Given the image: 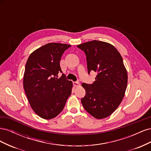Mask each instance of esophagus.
I'll return each mask as SVG.
<instances>
[{
	"mask_svg": "<svg viewBox=\"0 0 151 151\" xmlns=\"http://www.w3.org/2000/svg\"><path fill=\"white\" fill-rule=\"evenodd\" d=\"M73 84H74V86L75 87H79V86H81L80 83H79V81H76V82H74V83H73Z\"/></svg>",
	"mask_w": 151,
	"mask_h": 151,
	"instance_id": "obj_1",
	"label": "esophagus"
}]
</instances>
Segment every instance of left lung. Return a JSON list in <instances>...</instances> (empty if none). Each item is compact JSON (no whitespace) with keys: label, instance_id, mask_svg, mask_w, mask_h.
<instances>
[{"label":"left lung","instance_id":"left-lung-1","mask_svg":"<svg viewBox=\"0 0 151 151\" xmlns=\"http://www.w3.org/2000/svg\"><path fill=\"white\" fill-rule=\"evenodd\" d=\"M86 56L88 74L98 73L92 84H82L86 96L81 103L97 119L106 118L116 110L124 97L128 76L120 53L113 45L93 40L77 45Z\"/></svg>","mask_w":151,"mask_h":151}]
</instances>
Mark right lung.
I'll return each instance as SVG.
<instances>
[{"instance_id": "1", "label": "right lung", "mask_w": 151, "mask_h": 151, "mask_svg": "<svg viewBox=\"0 0 151 151\" xmlns=\"http://www.w3.org/2000/svg\"><path fill=\"white\" fill-rule=\"evenodd\" d=\"M71 47L50 43L31 53L25 66L23 86L30 106L43 119L56 117L64 108L72 93V82L66 79L60 61L62 54Z\"/></svg>"}]
</instances>
